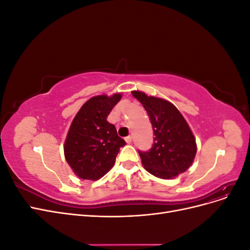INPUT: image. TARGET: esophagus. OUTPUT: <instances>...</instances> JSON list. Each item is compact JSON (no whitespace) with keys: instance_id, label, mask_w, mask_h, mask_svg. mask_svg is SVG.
<instances>
[{"instance_id":"34e87169","label":"esophagus","mask_w":250,"mask_h":250,"mask_svg":"<svg viewBox=\"0 0 250 250\" xmlns=\"http://www.w3.org/2000/svg\"><path fill=\"white\" fill-rule=\"evenodd\" d=\"M125 141H126L127 144H131L132 143V137H131V135H128V137H126Z\"/></svg>"}]
</instances>
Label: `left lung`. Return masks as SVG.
Wrapping results in <instances>:
<instances>
[{
	"mask_svg": "<svg viewBox=\"0 0 250 250\" xmlns=\"http://www.w3.org/2000/svg\"><path fill=\"white\" fill-rule=\"evenodd\" d=\"M147 111L152 124L153 145L139 150L142 164L152 175L169 179L186 172L196 154V142L185 118L174 105L161 98L132 92Z\"/></svg>",
	"mask_w": 250,
	"mask_h": 250,
	"instance_id": "obj_1",
	"label": "left lung"
}]
</instances>
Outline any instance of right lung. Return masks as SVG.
I'll return each mask as SVG.
<instances>
[{
	"instance_id": "1",
	"label": "right lung",
	"mask_w": 250,
	"mask_h": 250,
	"mask_svg": "<svg viewBox=\"0 0 250 250\" xmlns=\"http://www.w3.org/2000/svg\"><path fill=\"white\" fill-rule=\"evenodd\" d=\"M121 95L93 97L74 118L64 143V156L76 175L97 180L115 164L120 148L126 145L115 125L106 121Z\"/></svg>"
}]
</instances>
